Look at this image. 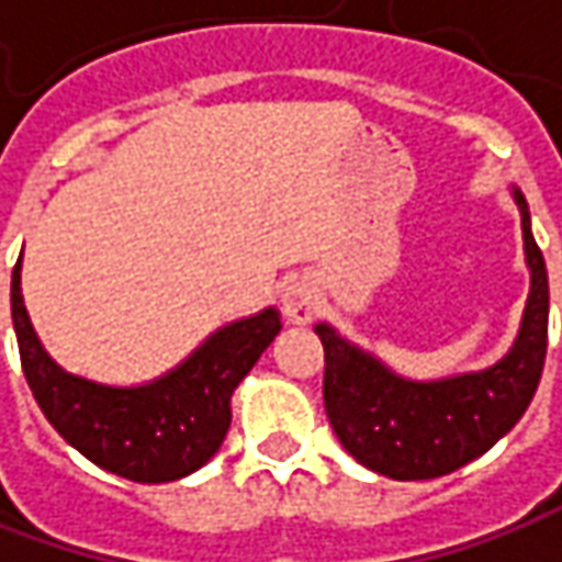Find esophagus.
Wrapping results in <instances>:
<instances>
[{
	"mask_svg": "<svg viewBox=\"0 0 562 562\" xmlns=\"http://www.w3.org/2000/svg\"><path fill=\"white\" fill-rule=\"evenodd\" d=\"M319 289L317 282L307 280V277H301V280H292L285 289H282V314L289 317V323H311V319L317 317L319 311Z\"/></svg>",
	"mask_w": 562,
	"mask_h": 562,
	"instance_id": "obj_1",
	"label": "esophagus"
}]
</instances>
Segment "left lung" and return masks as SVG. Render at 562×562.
<instances>
[{"mask_svg": "<svg viewBox=\"0 0 562 562\" xmlns=\"http://www.w3.org/2000/svg\"><path fill=\"white\" fill-rule=\"evenodd\" d=\"M510 195L522 221L529 299L516 339L492 367L441 379L401 376L333 323L314 326L326 355V416L360 467L397 482L438 479L485 454L526 414L548 355V267L529 204L516 186Z\"/></svg>", "mask_w": 562, "mask_h": 562, "instance_id": "1", "label": "left lung"}]
</instances>
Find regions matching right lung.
Wrapping results in <instances>:
<instances>
[{
    "instance_id": "obj_1",
    "label": "right lung",
    "mask_w": 562,
    "mask_h": 562,
    "mask_svg": "<svg viewBox=\"0 0 562 562\" xmlns=\"http://www.w3.org/2000/svg\"><path fill=\"white\" fill-rule=\"evenodd\" d=\"M11 323L30 392L55 432L99 470L146 485L177 482L221 451L233 392L282 329L270 304L214 329L161 376L95 382L65 370L40 341L21 292V258L11 273Z\"/></svg>"
}]
</instances>
